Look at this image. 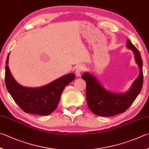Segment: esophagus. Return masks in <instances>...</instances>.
Wrapping results in <instances>:
<instances>
[{
	"label": "esophagus",
	"mask_w": 149,
	"mask_h": 149,
	"mask_svg": "<svg viewBox=\"0 0 149 149\" xmlns=\"http://www.w3.org/2000/svg\"><path fill=\"white\" fill-rule=\"evenodd\" d=\"M84 69H85V67L84 65H78L76 68V71H75L77 77H80V74H81V73L84 71Z\"/></svg>",
	"instance_id": "1"
}]
</instances>
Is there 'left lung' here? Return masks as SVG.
<instances>
[{
    "instance_id": "obj_1",
    "label": "left lung",
    "mask_w": 149,
    "mask_h": 149,
    "mask_svg": "<svg viewBox=\"0 0 149 149\" xmlns=\"http://www.w3.org/2000/svg\"><path fill=\"white\" fill-rule=\"evenodd\" d=\"M126 46L134 54L135 62L139 69V74L125 93H113L105 89L98 80L86 72L82 79L86 83V100L91 111L96 115L111 116L122 113L128 109L139 94L143 83V61L138 49L128 39Z\"/></svg>"
}]
</instances>
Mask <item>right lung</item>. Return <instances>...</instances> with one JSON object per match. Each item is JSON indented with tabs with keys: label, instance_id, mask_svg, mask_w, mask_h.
<instances>
[{
	"label": "right lung",
	"instance_id": "1",
	"mask_svg": "<svg viewBox=\"0 0 149 149\" xmlns=\"http://www.w3.org/2000/svg\"><path fill=\"white\" fill-rule=\"evenodd\" d=\"M9 54L6 61L5 84L13 100L26 113L43 116L51 114L57 107L63 90L74 80L75 74L74 73L65 74L44 86H22L17 82L10 72L8 67Z\"/></svg>",
	"mask_w": 149,
	"mask_h": 149
}]
</instances>
